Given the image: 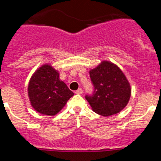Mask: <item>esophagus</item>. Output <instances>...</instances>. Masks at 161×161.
Returning a JSON list of instances; mask_svg holds the SVG:
<instances>
[{
	"instance_id": "esophagus-1",
	"label": "esophagus",
	"mask_w": 161,
	"mask_h": 161,
	"mask_svg": "<svg viewBox=\"0 0 161 161\" xmlns=\"http://www.w3.org/2000/svg\"><path fill=\"white\" fill-rule=\"evenodd\" d=\"M76 94H81L82 93H83V90H82L81 88H79V89H77V90H76Z\"/></svg>"
}]
</instances>
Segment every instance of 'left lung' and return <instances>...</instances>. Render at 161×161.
<instances>
[{
	"mask_svg": "<svg viewBox=\"0 0 161 161\" xmlns=\"http://www.w3.org/2000/svg\"><path fill=\"white\" fill-rule=\"evenodd\" d=\"M93 85L92 94L85 99L95 113L110 116L120 112L130 97V84L120 68L109 61H103L89 72Z\"/></svg>",
	"mask_w": 161,
	"mask_h": 161,
	"instance_id": "8db88e82",
	"label": "left lung"
}]
</instances>
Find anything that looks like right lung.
Masks as SVG:
<instances>
[{
    "instance_id": "1",
    "label": "right lung",
    "mask_w": 161,
    "mask_h": 161,
    "mask_svg": "<svg viewBox=\"0 0 161 161\" xmlns=\"http://www.w3.org/2000/svg\"><path fill=\"white\" fill-rule=\"evenodd\" d=\"M31 106L38 113L55 115L74 95L51 65L45 64L34 73L28 86Z\"/></svg>"
}]
</instances>
